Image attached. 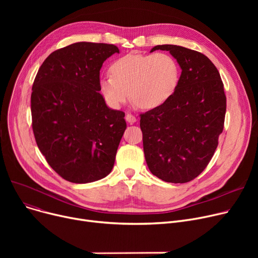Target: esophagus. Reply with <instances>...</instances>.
Listing matches in <instances>:
<instances>
[{"label":"esophagus","mask_w":258,"mask_h":258,"mask_svg":"<svg viewBox=\"0 0 258 258\" xmlns=\"http://www.w3.org/2000/svg\"><path fill=\"white\" fill-rule=\"evenodd\" d=\"M125 120L128 122V123H134V122H136V121H137V118L135 117L134 115H132V114L127 113V114H126V116H125Z\"/></svg>","instance_id":"1"}]
</instances>
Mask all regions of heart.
Masks as SVG:
<instances>
[{
	"label": "heart",
	"mask_w": 258,
	"mask_h": 258,
	"mask_svg": "<svg viewBox=\"0 0 258 258\" xmlns=\"http://www.w3.org/2000/svg\"><path fill=\"white\" fill-rule=\"evenodd\" d=\"M112 74L100 78V92L113 107L133 99L145 110L158 107L174 93L180 80V66L167 53H130L112 64Z\"/></svg>",
	"instance_id": "heart-1"
}]
</instances>
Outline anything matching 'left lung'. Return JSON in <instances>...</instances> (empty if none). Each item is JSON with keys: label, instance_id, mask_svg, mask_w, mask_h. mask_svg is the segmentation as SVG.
I'll list each match as a JSON object with an SVG mask.
<instances>
[{"label": "left lung", "instance_id": "left-lung-1", "mask_svg": "<svg viewBox=\"0 0 258 258\" xmlns=\"http://www.w3.org/2000/svg\"><path fill=\"white\" fill-rule=\"evenodd\" d=\"M169 51L182 73L172 96L140 115L143 151L151 172L169 183H186L206 168L224 130L226 95L221 75L201 52L175 45Z\"/></svg>", "mask_w": 258, "mask_h": 258}]
</instances>
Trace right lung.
I'll use <instances>...</instances> for the list:
<instances>
[{
	"label": "right lung",
	"instance_id": "add662e5",
	"mask_svg": "<svg viewBox=\"0 0 258 258\" xmlns=\"http://www.w3.org/2000/svg\"><path fill=\"white\" fill-rule=\"evenodd\" d=\"M114 53V45L75 43L52 52L35 76L34 138L48 164L69 182L98 181L113 169L125 114L106 106L99 75Z\"/></svg>",
	"mask_w": 258,
	"mask_h": 258
}]
</instances>
